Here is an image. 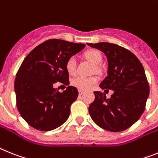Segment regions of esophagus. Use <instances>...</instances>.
Wrapping results in <instances>:
<instances>
[{
	"instance_id": "obj_1",
	"label": "esophagus",
	"mask_w": 158,
	"mask_h": 158,
	"mask_svg": "<svg viewBox=\"0 0 158 158\" xmlns=\"http://www.w3.org/2000/svg\"><path fill=\"white\" fill-rule=\"evenodd\" d=\"M83 93H84V91H83V90H81V89H79V95H82Z\"/></svg>"
}]
</instances>
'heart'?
Returning a JSON list of instances; mask_svg holds the SVG:
<instances>
[{"label":"heart","instance_id":"b5f03b06","mask_svg":"<svg viewBox=\"0 0 158 158\" xmlns=\"http://www.w3.org/2000/svg\"><path fill=\"white\" fill-rule=\"evenodd\" d=\"M84 57L95 66H98L102 63L103 58L99 51L96 50H89L86 51ZM66 68L70 75H74L76 71V59L75 57H71L66 62ZM98 82V79L95 76H76L71 80V84L81 90H88L95 85Z\"/></svg>","mask_w":158,"mask_h":158}]
</instances>
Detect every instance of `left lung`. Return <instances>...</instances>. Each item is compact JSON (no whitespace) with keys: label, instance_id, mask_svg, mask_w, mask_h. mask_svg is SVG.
<instances>
[{"label":"left lung","instance_id":"left-lung-1","mask_svg":"<svg viewBox=\"0 0 158 158\" xmlns=\"http://www.w3.org/2000/svg\"><path fill=\"white\" fill-rule=\"evenodd\" d=\"M87 44L107 57L108 76L99 87L114 91L110 99H106L104 93L94 91L95 100L88 108L90 116L103 129L125 130L139 120L145 109L149 86L144 67L134 54L122 46L109 42Z\"/></svg>","mask_w":158,"mask_h":158}]
</instances>
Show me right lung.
Here are the masks:
<instances>
[{
  "mask_svg": "<svg viewBox=\"0 0 158 158\" xmlns=\"http://www.w3.org/2000/svg\"><path fill=\"white\" fill-rule=\"evenodd\" d=\"M85 47L60 39H49L36 46L22 62L14 82L17 107L24 120L40 131L55 129L66 122L79 92L68 86L63 92L57 82L69 85L66 62Z\"/></svg>",
  "mask_w": 158,
  "mask_h": 158,
  "instance_id": "1",
  "label": "right lung"
}]
</instances>
